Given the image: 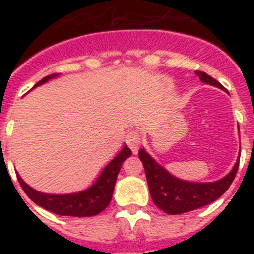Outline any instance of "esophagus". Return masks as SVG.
Returning a JSON list of instances; mask_svg holds the SVG:
<instances>
[{
    "instance_id": "esophagus-1",
    "label": "esophagus",
    "mask_w": 254,
    "mask_h": 254,
    "mask_svg": "<svg viewBox=\"0 0 254 254\" xmlns=\"http://www.w3.org/2000/svg\"><path fill=\"white\" fill-rule=\"evenodd\" d=\"M126 142H127V145L129 146V149L133 151V154H136L138 150V147H140V145H141L140 132L136 131V129H132V131H129L128 133H127V136H126Z\"/></svg>"
}]
</instances>
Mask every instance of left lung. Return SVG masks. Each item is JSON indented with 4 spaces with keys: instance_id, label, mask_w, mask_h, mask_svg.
<instances>
[{
    "instance_id": "8db88e82",
    "label": "left lung",
    "mask_w": 254,
    "mask_h": 254,
    "mask_svg": "<svg viewBox=\"0 0 254 254\" xmlns=\"http://www.w3.org/2000/svg\"><path fill=\"white\" fill-rule=\"evenodd\" d=\"M196 75H198L199 80L205 84L224 89L223 85L206 72L196 71ZM138 158L142 161L145 168L152 201L160 210L169 215H179L188 211L197 210L216 201L230 187L239 168V161H238L232 172L220 181L212 183H193V182L181 181L173 177L143 149L138 152Z\"/></svg>"
}]
</instances>
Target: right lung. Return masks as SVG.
Instances as JSON below:
<instances>
[{
    "label": "right lung",
    "mask_w": 254,
    "mask_h": 254,
    "mask_svg": "<svg viewBox=\"0 0 254 254\" xmlns=\"http://www.w3.org/2000/svg\"><path fill=\"white\" fill-rule=\"evenodd\" d=\"M57 73L46 76L42 78L39 82L35 84V86L44 84L51 78L56 77ZM34 86V87H35ZM132 151L126 145L122 151L117 155L116 158L108 164L104 170L102 172L98 181L91 186L90 188L78 192L73 194H46L40 193L38 190L29 187L25 182L17 176L20 186L26 193V196L39 205L40 207L51 211L53 214L61 215V216H77V217H87L94 216L102 212L107 208L112 199V194L114 190L117 176L120 173L123 161L131 156Z\"/></svg>",
    "instance_id": "add662e5"
}]
</instances>
